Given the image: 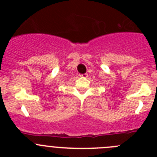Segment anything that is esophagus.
<instances>
[{"label": "esophagus", "mask_w": 157, "mask_h": 157, "mask_svg": "<svg viewBox=\"0 0 157 157\" xmlns=\"http://www.w3.org/2000/svg\"><path fill=\"white\" fill-rule=\"evenodd\" d=\"M79 76L81 78H86L87 76H88V75H87V74H82V75H79Z\"/></svg>", "instance_id": "esophagus-1"}]
</instances>
